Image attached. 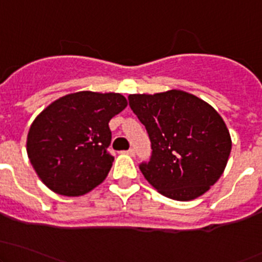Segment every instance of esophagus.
<instances>
[{
  "label": "esophagus",
  "mask_w": 262,
  "mask_h": 262,
  "mask_svg": "<svg viewBox=\"0 0 262 262\" xmlns=\"http://www.w3.org/2000/svg\"><path fill=\"white\" fill-rule=\"evenodd\" d=\"M124 153H126V155H129V156H134V153H136V150L133 149V148H129L128 150H125V152Z\"/></svg>",
  "instance_id": "esophagus-1"
}]
</instances>
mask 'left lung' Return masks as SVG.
I'll return each mask as SVG.
<instances>
[{
	"label": "left lung",
	"mask_w": 262,
	"mask_h": 262,
	"mask_svg": "<svg viewBox=\"0 0 262 262\" xmlns=\"http://www.w3.org/2000/svg\"><path fill=\"white\" fill-rule=\"evenodd\" d=\"M128 100L150 141L149 161L139 165L147 181L180 202L207 192L223 173L232 148L221 115L180 90L129 95Z\"/></svg>",
	"instance_id": "obj_1"
}]
</instances>
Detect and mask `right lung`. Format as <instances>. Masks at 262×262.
<instances>
[{
  "mask_svg": "<svg viewBox=\"0 0 262 262\" xmlns=\"http://www.w3.org/2000/svg\"><path fill=\"white\" fill-rule=\"evenodd\" d=\"M128 102L120 94L81 91L55 100L35 118L26 142L40 180L59 195L80 196L106 179L114 157L109 121Z\"/></svg>",
  "mask_w": 262,
  "mask_h": 262,
  "instance_id": "1",
  "label": "right lung"
}]
</instances>
